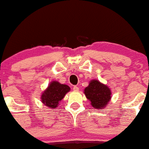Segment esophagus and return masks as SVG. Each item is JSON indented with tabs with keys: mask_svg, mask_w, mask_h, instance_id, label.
<instances>
[{
	"mask_svg": "<svg viewBox=\"0 0 149 149\" xmlns=\"http://www.w3.org/2000/svg\"><path fill=\"white\" fill-rule=\"evenodd\" d=\"M73 90H74V91H76V92H78V90H79V88H78V86H74L73 88Z\"/></svg>",
	"mask_w": 149,
	"mask_h": 149,
	"instance_id": "1",
	"label": "esophagus"
}]
</instances>
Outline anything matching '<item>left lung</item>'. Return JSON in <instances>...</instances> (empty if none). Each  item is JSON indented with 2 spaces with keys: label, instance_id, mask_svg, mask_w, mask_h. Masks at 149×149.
<instances>
[{
  "label": "left lung",
  "instance_id": "8db88e82",
  "mask_svg": "<svg viewBox=\"0 0 149 149\" xmlns=\"http://www.w3.org/2000/svg\"><path fill=\"white\" fill-rule=\"evenodd\" d=\"M84 94L95 109H104L111 99V91L107 85L97 80H90L85 88Z\"/></svg>",
  "mask_w": 149,
  "mask_h": 149
}]
</instances>
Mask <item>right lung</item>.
<instances>
[{
  "label": "right lung",
  "instance_id": "1",
  "mask_svg": "<svg viewBox=\"0 0 149 149\" xmlns=\"http://www.w3.org/2000/svg\"><path fill=\"white\" fill-rule=\"evenodd\" d=\"M70 91L68 85L61 84L58 81L51 82L48 87L42 93L41 102L49 109H56L66 94Z\"/></svg>",
  "mask_w": 149,
  "mask_h": 149
}]
</instances>
